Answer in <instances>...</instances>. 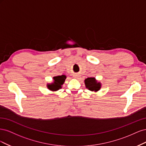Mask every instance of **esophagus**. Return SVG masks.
Wrapping results in <instances>:
<instances>
[{"label": "esophagus", "mask_w": 146, "mask_h": 146, "mask_svg": "<svg viewBox=\"0 0 146 146\" xmlns=\"http://www.w3.org/2000/svg\"><path fill=\"white\" fill-rule=\"evenodd\" d=\"M74 78H77V76H74Z\"/></svg>", "instance_id": "obj_1"}]
</instances>
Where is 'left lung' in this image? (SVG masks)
<instances>
[{
	"label": "left lung",
	"instance_id": "obj_1",
	"mask_svg": "<svg viewBox=\"0 0 146 146\" xmlns=\"http://www.w3.org/2000/svg\"><path fill=\"white\" fill-rule=\"evenodd\" d=\"M85 83L86 87L92 91H98L100 88V83L97 82L95 78L94 77L87 78L85 79Z\"/></svg>",
	"mask_w": 146,
	"mask_h": 146
}]
</instances>
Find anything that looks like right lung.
I'll list each match as a JSON object with an SVG mask.
<instances>
[{"label": "right lung", "instance_id": "right-lung-1", "mask_svg": "<svg viewBox=\"0 0 146 146\" xmlns=\"http://www.w3.org/2000/svg\"><path fill=\"white\" fill-rule=\"evenodd\" d=\"M66 78V77L64 75L54 77V83L51 84V85H48L47 86L48 88L52 91H56L59 90L60 88H61V85L64 83Z\"/></svg>", "mask_w": 146, "mask_h": 146}]
</instances>
